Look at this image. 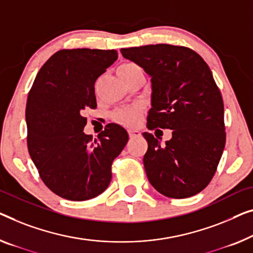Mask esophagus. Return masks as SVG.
<instances>
[{
	"label": "esophagus",
	"mask_w": 253,
	"mask_h": 253,
	"mask_svg": "<svg viewBox=\"0 0 253 253\" xmlns=\"http://www.w3.org/2000/svg\"><path fill=\"white\" fill-rule=\"evenodd\" d=\"M128 134H129V137H139L141 136V133L137 129H129L128 130Z\"/></svg>",
	"instance_id": "34e87169"
}]
</instances>
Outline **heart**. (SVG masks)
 <instances>
[{"label": "heart", "mask_w": 253, "mask_h": 253, "mask_svg": "<svg viewBox=\"0 0 253 253\" xmlns=\"http://www.w3.org/2000/svg\"><path fill=\"white\" fill-rule=\"evenodd\" d=\"M138 70H141V68H139L136 63L128 62L124 63V65L118 68V75L120 78L125 82L126 79L133 76V75ZM142 112L143 110L139 105H131V107L120 108L118 110H116L114 114V118L118 123L123 124V125L134 126L138 124L139 120H141Z\"/></svg>", "instance_id": "obj_1"}]
</instances>
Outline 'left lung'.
I'll list each match as a JSON object with an SVG mask.
<instances>
[{
	"mask_svg": "<svg viewBox=\"0 0 253 253\" xmlns=\"http://www.w3.org/2000/svg\"><path fill=\"white\" fill-rule=\"evenodd\" d=\"M120 52L151 76L149 129H172L165 145L143 133L148 141L143 163L149 182L165 197H193L212 179L226 142L223 97L209 66L197 52L179 45Z\"/></svg>",
	"mask_w": 253,
	"mask_h": 253,
	"instance_id": "obj_1",
	"label": "left lung"
}]
</instances>
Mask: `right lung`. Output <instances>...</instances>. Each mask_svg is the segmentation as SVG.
<instances>
[{
  "label": "right lung",
  "mask_w": 253,
  "mask_h": 253,
  "mask_svg": "<svg viewBox=\"0 0 253 253\" xmlns=\"http://www.w3.org/2000/svg\"><path fill=\"white\" fill-rule=\"evenodd\" d=\"M116 50L73 48L51 56L33 83L26 105L29 156L45 185L59 197L85 201L105 191L111 165L128 141L109 124L97 139L86 135V108H96L94 84L114 63Z\"/></svg>",
  "instance_id": "add662e5"
}]
</instances>
